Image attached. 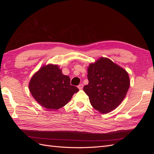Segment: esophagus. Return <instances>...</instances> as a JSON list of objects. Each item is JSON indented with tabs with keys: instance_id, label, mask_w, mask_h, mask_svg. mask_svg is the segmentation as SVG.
<instances>
[{
	"instance_id": "obj_1",
	"label": "esophagus",
	"mask_w": 154,
	"mask_h": 154,
	"mask_svg": "<svg viewBox=\"0 0 154 154\" xmlns=\"http://www.w3.org/2000/svg\"><path fill=\"white\" fill-rule=\"evenodd\" d=\"M83 84H80V85H79L78 86V88L80 90H81V89H82V88H83Z\"/></svg>"
}]
</instances>
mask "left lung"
Returning a JSON list of instances; mask_svg holds the SVG:
<instances>
[{"label":"left lung","instance_id":"8db88e82","mask_svg":"<svg viewBox=\"0 0 154 154\" xmlns=\"http://www.w3.org/2000/svg\"><path fill=\"white\" fill-rule=\"evenodd\" d=\"M88 85L83 91L91 105L102 114L114 110L122 103L130 87L127 72L110 60L100 58L88 68Z\"/></svg>","mask_w":154,"mask_h":154}]
</instances>
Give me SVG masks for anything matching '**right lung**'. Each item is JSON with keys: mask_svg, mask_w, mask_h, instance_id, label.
Segmentation results:
<instances>
[{"mask_svg": "<svg viewBox=\"0 0 154 154\" xmlns=\"http://www.w3.org/2000/svg\"><path fill=\"white\" fill-rule=\"evenodd\" d=\"M70 78L63 75L56 65L40 69L31 78L29 88L32 97L48 110H57L66 105L79 89L71 85Z\"/></svg>", "mask_w": 154, "mask_h": 154, "instance_id": "obj_1", "label": "right lung"}]
</instances>
